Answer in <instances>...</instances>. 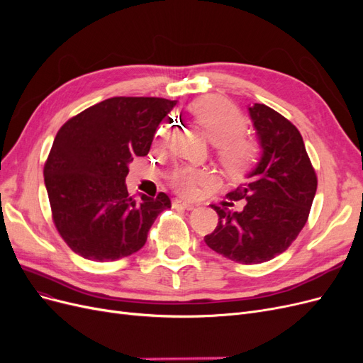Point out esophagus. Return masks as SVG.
<instances>
[{
	"instance_id": "obj_1",
	"label": "esophagus",
	"mask_w": 363,
	"mask_h": 363,
	"mask_svg": "<svg viewBox=\"0 0 363 363\" xmlns=\"http://www.w3.org/2000/svg\"><path fill=\"white\" fill-rule=\"evenodd\" d=\"M172 206L175 208H186V211H194V208L196 207V204H194L191 201H182V200H175L172 203Z\"/></svg>"
}]
</instances>
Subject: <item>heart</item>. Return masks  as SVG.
<instances>
[{"instance_id": "obj_1", "label": "heart", "mask_w": 363, "mask_h": 363, "mask_svg": "<svg viewBox=\"0 0 363 363\" xmlns=\"http://www.w3.org/2000/svg\"><path fill=\"white\" fill-rule=\"evenodd\" d=\"M196 119L206 128L208 138L219 147L225 167L239 171L244 169L255 157V148L247 142H240L238 138L244 133L245 123L236 108L225 100L216 96H207L194 107ZM184 188L189 186V180H184Z\"/></svg>"}]
</instances>
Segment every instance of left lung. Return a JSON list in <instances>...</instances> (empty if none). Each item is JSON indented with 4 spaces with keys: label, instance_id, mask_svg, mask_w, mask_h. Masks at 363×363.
Instances as JSON below:
<instances>
[{
    "label": "left lung",
    "instance_id": "obj_1",
    "mask_svg": "<svg viewBox=\"0 0 363 363\" xmlns=\"http://www.w3.org/2000/svg\"><path fill=\"white\" fill-rule=\"evenodd\" d=\"M262 156L247 182L227 194L228 203L212 206L219 219L204 236L208 248L242 265H255L286 251L309 218L316 174L303 138L291 121L265 104L248 107ZM245 200L242 211L233 201Z\"/></svg>",
    "mask_w": 363,
    "mask_h": 363
}]
</instances>
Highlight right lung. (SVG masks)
Here are the masks:
<instances>
[{"label":"right lung","instance_id":"add662e5","mask_svg":"<svg viewBox=\"0 0 363 363\" xmlns=\"http://www.w3.org/2000/svg\"><path fill=\"white\" fill-rule=\"evenodd\" d=\"M175 104L156 96H113L57 131L43 177L54 225L79 256L113 262L133 255L145 245L157 215L171 207L163 192L135 200L125 177L133 157L148 155Z\"/></svg>","mask_w":363,"mask_h":363}]
</instances>
